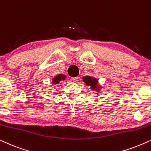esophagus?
Segmentation results:
<instances>
[{
	"label": "esophagus",
	"instance_id": "esophagus-1",
	"mask_svg": "<svg viewBox=\"0 0 151 151\" xmlns=\"http://www.w3.org/2000/svg\"><path fill=\"white\" fill-rule=\"evenodd\" d=\"M78 77H75V78H71V80L74 82H77L78 81Z\"/></svg>",
	"mask_w": 151,
	"mask_h": 151
}]
</instances>
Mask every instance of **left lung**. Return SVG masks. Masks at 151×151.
<instances>
[{
    "label": "left lung",
    "mask_w": 151,
    "mask_h": 151,
    "mask_svg": "<svg viewBox=\"0 0 151 151\" xmlns=\"http://www.w3.org/2000/svg\"><path fill=\"white\" fill-rule=\"evenodd\" d=\"M82 81L84 82L87 86H89L91 89L94 91V94L98 95L100 90L102 89V86L100 85L98 82V80L96 78L93 77V76H84L82 78Z\"/></svg>",
    "instance_id": "obj_1"
}]
</instances>
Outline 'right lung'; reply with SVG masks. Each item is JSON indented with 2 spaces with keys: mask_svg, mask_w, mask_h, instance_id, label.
<instances>
[{
  "mask_svg": "<svg viewBox=\"0 0 151 151\" xmlns=\"http://www.w3.org/2000/svg\"><path fill=\"white\" fill-rule=\"evenodd\" d=\"M66 79V76L64 74H58L54 76L51 80V82L53 84H58L61 81H64Z\"/></svg>",
  "mask_w": 151,
  "mask_h": 151,
  "instance_id": "obj_1",
  "label": "right lung"
}]
</instances>
